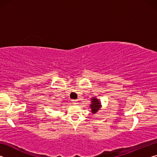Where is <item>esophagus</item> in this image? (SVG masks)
<instances>
[{"mask_svg": "<svg viewBox=\"0 0 157 157\" xmlns=\"http://www.w3.org/2000/svg\"><path fill=\"white\" fill-rule=\"evenodd\" d=\"M73 105H78V100H73Z\"/></svg>", "mask_w": 157, "mask_h": 157, "instance_id": "obj_1", "label": "esophagus"}]
</instances>
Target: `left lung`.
Listing matches in <instances>:
<instances>
[{"instance_id":"left-lung-1","label":"left lung","mask_w":157,"mask_h":157,"mask_svg":"<svg viewBox=\"0 0 157 157\" xmlns=\"http://www.w3.org/2000/svg\"><path fill=\"white\" fill-rule=\"evenodd\" d=\"M90 107L91 109V112L93 113H97L101 107V103L99 100L95 97L91 98V104L90 105Z\"/></svg>"}]
</instances>
